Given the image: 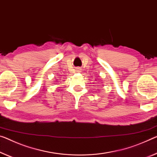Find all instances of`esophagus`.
Masks as SVG:
<instances>
[{"mask_svg":"<svg viewBox=\"0 0 157 157\" xmlns=\"http://www.w3.org/2000/svg\"><path fill=\"white\" fill-rule=\"evenodd\" d=\"M77 69V71H78V72H81V69H79V68H78V69Z\"/></svg>","mask_w":157,"mask_h":157,"instance_id":"obj_1","label":"esophagus"}]
</instances>
